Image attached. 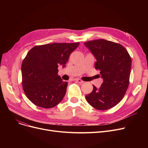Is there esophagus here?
<instances>
[{"label": "esophagus", "mask_w": 148, "mask_h": 148, "mask_svg": "<svg viewBox=\"0 0 148 148\" xmlns=\"http://www.w3.org/2000/svg\"><path fill=\"white\" fill-rule=\"evenodd\" d=\"M74 80H75V81H76V82H78L79 83H80V84H82V83H83L84 82L83 80H82L81 79H74Z\"/></svg>", "instance_id": "1"}]
</instances>
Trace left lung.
<instances>
[{"mask_svg": "<svg viewBox=\"0 0 148 148\" xmlns=\"http://www.w3.org/2000/svg\"><path fill=\"white\" fill-rule=\"evenodd\" d=\"M97 59L103 83L99 89L86 95L88 103L97 110H108L123 99L129 86L131 58L121 44L103 39L84 42Z\"/></svg>", "mask_w": 148, "mask_h": 148, "instance_id": "obj_1", "label": "left lung"}]
</instances>
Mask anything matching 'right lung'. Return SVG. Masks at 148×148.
I'll return each instance as SVG.
<instances>
[{
	"label": "right lung",
	"mask_w": 148,
	"mask_h": 148,
	"mask_svg": "<svg viewBox=\"0 0 148 148\" xmlns=\"http://www.w3.org/2000/svg\"><path fill=\"white\" fill-rule=\"evenodd\" d=\"M79 44L52 43L36 45L29 51L21 65L22 87L33 104L50 108L63 99L68 83L58 75V65L65 67Z\"/></svg>",
	"instance_id": "right-lung-1"
}]
</instances>
